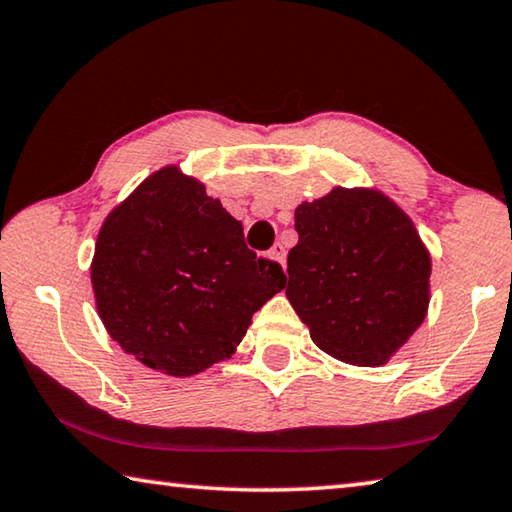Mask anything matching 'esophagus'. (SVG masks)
I'll use <instances>...</instances> for the list:
<instances>
[{"label":"esophagus","instance_id":"obj_1","mask_svg":"<svg viewBox=\"0 0 512 512\" xmlns=\"http://www.w3.org/2000/svg\"><path fill=\"white\" fill-rule=\"evenodd\" d=\"M285 257H287V250L282 243H275V246L269 250V259H273V262L278 264H285Z\"/></svg>","mask_w":512,"mask_h":512}]
</instances>
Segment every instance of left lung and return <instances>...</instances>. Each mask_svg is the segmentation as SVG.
Returning <instances> with one entry per match:
<instances>
[{
    "label": "left lung",
    "instance_id": "left-lung-1",
    "mask_svg": "<svg viewBox=\"0 0 512 512\" xmlns=\"http://www.w3.org/2000/svg\"><path fill=\"white\" fill-rule=\"evenodd\" d=\"M285 287L312 342L380 367L426 319L431 255L410 216L376 189L335 186L296 207Z\"/></svg>",
    "mask_w": 512,
    "mask_h": 512
}]
</instances>
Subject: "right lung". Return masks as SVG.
<instances>
[{
    "label": "right lung",
    "mask_w": 512,
    "mask_h": 512,
    "mask_svg": "<svg viewBox=\"0 0 512 512\" xmlns=\"http://www.w3.org/2000/svg\"><path fill=\"white\" fill-rule=\"evenodd\" d=\"M91 282L113 342L145 367L189 378L237 351L285 273L246 246L243 225L205 184L166 166L102 223Z\"/></svg>",
    "instance_id": "add662e5"
}]
</instances>
